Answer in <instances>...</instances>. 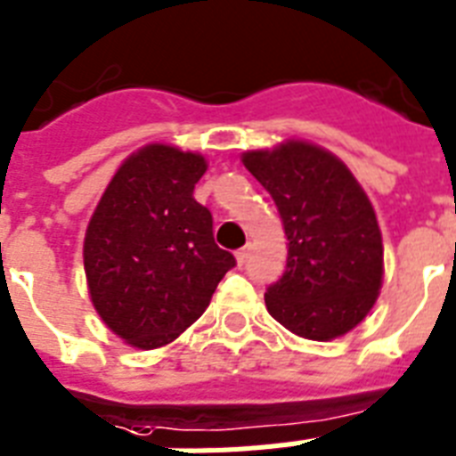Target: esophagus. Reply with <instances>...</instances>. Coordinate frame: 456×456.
<instances>
[{"mask_svg": "<svg viewBox=\"0 0 456 456\" xmlns=\"http://www.w3.org/2000/svg\"><path fill=\"white\" fill-rule=\"evenodd\" d=\"M235 258H237V263H240V265H244V263H247V258H249V247H242V249H237Z\"/></svg>", "mask_w": 456, "mask_h": 456, "instance_id": "1", "label": "esophagus"}]
</instances>
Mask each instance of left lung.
<instances>
[{"label": "left lung", "instance_id": "obj_1", "mask_svg": "<svg viewBox=\"0 0 456 456\" xmlns=\"http://www.w3.org/2000/svg\"><path fill=\"white\" fill-rule=\"evenodd\" d=\"M242 163L273 195L289 240L287 270L268 287L265 307L307 340L345 336L366 319L385 274L368 195L340 158L300 139L247 151Z\"/></svg>", "mask_w": 456, "mask_h": 456}]
</instances>
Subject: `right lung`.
I'll return each mask as SVG.
<instances>
[{
	"label": "right lung",
	"instance_id": "1",
	"mask_svg": "<svg viewBox=\"0 0 456 456\" xmlns=\"http://www.w3.org/2000/svg\"><path fill=\"white\" fill-rule=\"evenodd\" d=\"M205 172L200 153L149 144L123 160L90 216V300L102 322L137 349L182 336L235 265V256L214 242L209 209L193 198Z\"/></svg>",
	"mask_w": 456,
	"mask_h": 456
}]
</instances>
